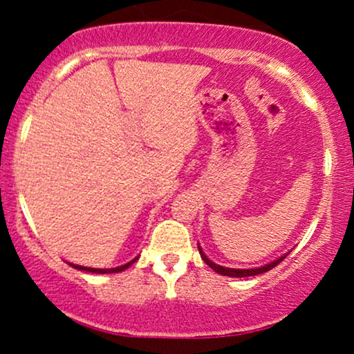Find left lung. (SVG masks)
<instances>
[{"label":"left lung","instance_id":"obj_1","mask_svg":"<svg viewBox=\"0 0 354 354\" xmlns=\"http://www.w3.org/2000/svg\"><path fill=\"white\" fill-rule=\"evenodd\" d=\"M198 250H200V254H201L203 261H205L206 265H208V266L211 268V270L216 271L218 274H223V276H231V278H246V276H254V274L266 273V271L273 270V268H274L276 265H279V263H281L283 259L286 258V256H288V253H286L284 256H281V258L274 259L273 263H268V265L261 266V268H253V270H236V268H225V266H219V265H216V263L211 261V259L208 258V256H206L205 253H203V250L200 248V245H198Z\"/></svg>","mask_w":354,"mask_h":354}]
</instances>
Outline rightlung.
<instances>
[{"mask_svg":"<svg viewBox=\"0 0 354 354\" xmlns=\"http://www.w3.org/2000/svg\"><path fill=\"white\" fill-rule=\"evenodd\" d=\"M138 258L131 259L129 263H126V265L123 266H118V268H109V270H98V268H86V266H80V265H73V263H70V265L73 268H76V270H81V271H88V273H100V274H104V273H120V271H124L126 268H129L133 265V263L136 261Z\"/></svg>","mask_w":354,"mask_h":354,"instance_id":"obj_1","label":"right lung"}]
</instances>
